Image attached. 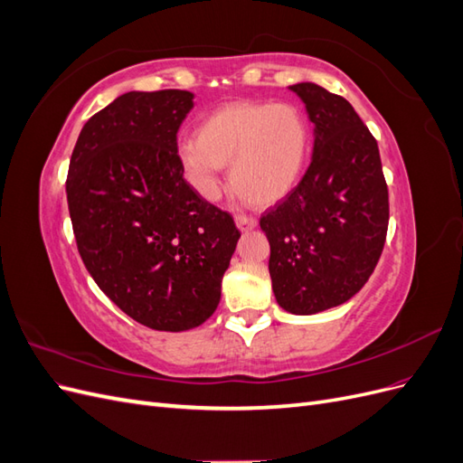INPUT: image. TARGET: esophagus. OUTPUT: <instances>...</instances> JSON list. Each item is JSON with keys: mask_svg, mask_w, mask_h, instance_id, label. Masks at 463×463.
<instances>
[{"mask_svg": "<svg viewBox=\"0 0 463 463\" xmlns=\"http://www.w3.org/2000/svg\"><path fill=\"white\" fill-rule=\"evenodd\" d=\"M235 223H237V228H240L241 232H250V230L257 228L259 222L253 216H237Z\"/></svg>", "mask_w": 463, "mask_h": 463, "instance_id": "34e87169", "label": "esophagus"}]
</instances>
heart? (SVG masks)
I'll return each instance as SVG.
<instances>
[{
  "instance_id": "heart-1",
  "label": "heart",
  "mask_w": 463,
  "mask_h": 463,
  "mask_svg": "<svg viewBox=\"0 0 463 463\" xmlns=\"http://www.w3.org/2000/svg\"><path fill=\"white\" fill-rule=\"evenodd\" d=\"M191 187L203 199L220 193V172L230 165V185L253 206H272L298 187L311 156V129L293 104L233 102L204 116L194 138L175 148Z\"/></svg>"
}]
</instances>
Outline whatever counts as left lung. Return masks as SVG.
Listing matches in <instances>:
<instances>
[{"label": "left lung", "mask_w": 463, "mask_h": 463, "mask_svg": "<svg viewBox=\"0 0 463 463\" xmlns=\"http://www.w3.org/2000/svg\"><path fill=\"white\" fill-rule=\"evenodd\" d=\"M289 90L315 125L313 158L260 228L278 305L317 315L352 299L373 274L388 230V187L374 137L345 98L315 82Z\"/></svg>", "instance_id": "obj_1"}]
</instances>
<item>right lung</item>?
<instances>
[{
	"instance_id": "1",
	"label": "right lung",
	"mask_w": 463,
	"mask_h": 463,
	"mask_svg": "<svg viewBox=\"0 0 463 463\" xmlns=\"http://www.w3.org/2000/svg\"><path fill=\"white\" fill-rule=\"evenodd\" d=\"M193 98L118 96L80 129L65 184L89 274L125 315L164 332L191 330L216 311L241 237L177 162V129Z\"/></svg>"
}]
</instances>
